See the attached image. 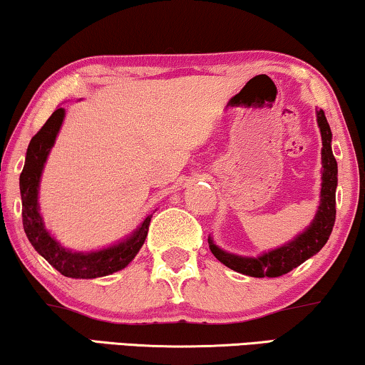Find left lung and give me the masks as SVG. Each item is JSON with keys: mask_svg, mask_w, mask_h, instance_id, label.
<instances>
[{"mask_svg": "<svg viewBox=\"0 0 365 365\" xmlns=\"http://www.w3.org/2000/svg\"><path fill=\"white\" fill-rule=\"evenodd\" d=\"M316 120L322 138V170H321V192L319 207L314 218L301 233L287 243L274 250H268L258 256H241L220 248L212 236H208V245L212 253L220 263L228 266L236 273L253 276V278H278L289 273L291 269L319 253L322 246L329 240L332 227L336 222V188H337V162L332 153V132L322 109H316Z\"/></svg>", "mask_w": 365, "mask_h": 365, "instance_id": "8db88e82", "label": "left lung"}]
</instances>
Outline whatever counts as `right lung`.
Masks as SVG:
<instances>
[{
	"mask_svg": "<svg viewBox=\"0 0 365 365\" xmlns=\"http://www.w3.org/2000/svg\"><path fill=\"white\" fill-rule=\"evenodd\" d=\"M64 117L66 110L63 107H58L41 127V130L31 138L28 145L24 168L19 175L24 233L34 250L61 274L74 279L102 278V276H109L124 269L135 258L147 238L152 215H147L142 223L125 238L101 250L74 251L66 248L54 238L53 233L46 228L43 215H41L39 185L46 162L63 127Z\"/></svg>",
	"mask_w": 365,
	"mask_h": 365,
	"instance_id": "1",
	"label": "right lung"
}]
</instances>
